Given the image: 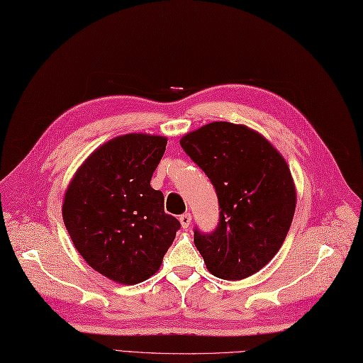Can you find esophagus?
<instances>
[{
    "label": "esophagus",
    "instance_id": "obj_1",
    "mask_svg": "<svg viewBox=\"0 0 363 363\" xmlns=\"http://www.w3.org/2000/svg\"><path fill=\"white\" fill-rule=\"evenodd\" d=\"M179 222H181V227L182 228H189L190 227V222H191L190 213H185V215H181L179 216Z\"/></svg>",
    "mask_w": 363,
    "mask_h": 363
}]
</instances>
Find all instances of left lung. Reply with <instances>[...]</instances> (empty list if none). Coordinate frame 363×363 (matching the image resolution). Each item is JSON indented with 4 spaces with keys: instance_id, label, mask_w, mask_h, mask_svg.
I'll return each mask as SVG.
<instances>
[{
    "instance_id": "1",
    "label": "left lung",
    "mask_w": 363,
    "mask_h": 363,
    "mask_svg": "<svg viewBox=\"0 0 363 363\" xmlns=\"http://www.w3.org/2000/svg\"><path fill=\"white\" fill-rule=\"evenodd\" d=\"M181 147L215 185L219 225L194 230L207 270L225 281L257 273L281 250L296 210V185L284 156L256 130L216 121L181 138Z\"/></svg>"
}]
</instances>
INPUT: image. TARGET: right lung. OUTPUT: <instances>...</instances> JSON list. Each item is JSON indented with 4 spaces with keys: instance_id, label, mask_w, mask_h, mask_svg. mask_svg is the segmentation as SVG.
I'll return each mask as SVG.
<instances>
[{
    "instance_id": "1",
    "label": "right lung",
    "mask_w": 363,
    "mask_h": 363,
    "mask_svg": "<svg viewBox=\"0 0 363 363\" xmlns=\"http://www.w3.org/2000/svg\"><path fill=\"white\" fill-rule=\"evenodd\" d=\"M165 145V136L147 133L110 139L78 167L64 194L62 219L73 245L113 282L152 277L181 228L150 185Z\"/></svg>"
}]
</instances>
